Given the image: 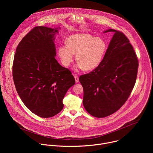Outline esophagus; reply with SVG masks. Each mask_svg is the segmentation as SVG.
Listing matches in <instances>:
<instances>
[{
	"instance_id": "1",
	"label": "esophagus",
	"mask_w": 153,
	"mask_h": 153,
	"mask_svg": "<svg viewBox=\"0 0 153 153\" xmlns=\"http://www.w3.org/2000/svg\"><path fill=\"white\" fill-rule=\"evenodd\" d=\"M74 79H75V81L76 83H78L79 82V77L77 76H74Z\"/></svg>"
}]
</instances>
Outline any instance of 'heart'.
I'll use <instances>...</instances> for the list:
<instances>
[{"label":"heart","mask_w":153,"mask_h":153,"mask_svg":"<svg viewBox=\"0 0 153 153\" xmlns=\"http://www.w3.org/2000/svg\"><path fill=\"white\" fill-rule=\"evenodd\" d=\"M106 50V42L103 38L87 33H76L67 39V45L59 48L58 54L62 63L68 67L73 62L74 54H76L79 67L90 71L99 66Z\"/></svg>","instance_id":"heart-1"}]
</instances>
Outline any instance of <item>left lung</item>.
I'll return each mask as SVG.
<instances>
[{"instance_id": "obj_1", "label": "left lung", "mask_w": 153, "mask_h": 153, "mask_svg": "<svg viewBox=\"0 0 153 153\" xmlns=\"http://www.w3.org/2000/svg\"><path fill=\"white\" fill-rule=\"evenodd\" d=\"M114 32L105 54L94 70L82 75L79 81L83 88V105L89 114L102 118L122 107L131 93L137 78V56L126 36Z\"/></svg>"}]
</instances>
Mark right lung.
I'll return each instance as SVG.
<instances>
[{
  "mask_svg": "<svg viewBox=\"0 0 153 153\" xmlns=\"http://www.w3.org/2000/svg\"><path fill=\"white\" fill-rule=\"evenodd\" d=\"M60 28L36 27L20 42L13 64L16 91L37 116L49 118L60 113L63 99L75 84L71 72L55 59V34Z\"/></svg>",
  "mask_w": 153,
  "mask_h": 153,
  "instance_id": "right-lung-1",
  "label": "right lung"
}]
</instances>
